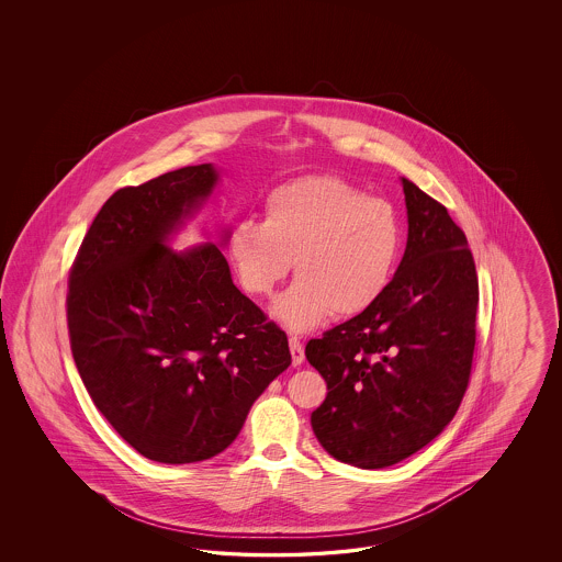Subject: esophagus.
Masks as SVG:
<instances>
[{"instance_id": "1", "label": "esophagus", "mask_w": 562, "mask_h": 562, "mask_svg": "<svg viewBox=\"0 0 562 562\" xmlns=\"http://www.w3.org/2000/svg\"><path fill=\"white\" fill-rule=\"evenodd\" d=\"M290 355H292V364L299 367L303 360H305V350H303V344L296 338V336H290Z\"/></svg>"}]
</instances>
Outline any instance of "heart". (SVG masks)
I'll return each mask as SVG.
<instances>
[{"label":"heart","instance_id":"b5f03b06","mask_svg":"<svg viewBox=\"0 0 562 562\" xmlns=\"http://www.w3.org/2000/svg\"><path fill=\"white\" fill-rule=\"evenodd\" d=\"M261 212V224L240 221L228 231L226 254L251 296H270L294 261L299 278L273 305L290 329H313L331 313L360 315L390 286L404 231L387 200L311 175L273 188Z\"/></svg>","mask_w":562,"mask_h":562}]
</instances>
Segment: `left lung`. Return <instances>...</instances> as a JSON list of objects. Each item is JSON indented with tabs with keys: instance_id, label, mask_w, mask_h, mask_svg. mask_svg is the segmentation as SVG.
Here are the masks:
<instances>
[{
	"instance_id": "obj_1",
	"label": "left lung",
	"mask_w": 562,
	"mask_h": 562,
	"mask_svg": "<svg viewBox=\"0 0 562 562\" xmlns=\"http://www.w3.org/2000/svg\"><path fill=\"white\" fill-rule=\"evenodd\" d=\"M408 243L383 296L308 340L327 383L311 426L325 451L362 470L406 460L460 408L476 346L474 256L447 207L402 179Z\"/></svg>"
}]
</instances>
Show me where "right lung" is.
<instances>
[{"instance_id": "1", "label": "right lung", "mask_w": 562, "mask_h": 562, "mask_svg": "<svg viewBox=\"0 0 562 562\" xmlns=\"http://www.w3.org/2000/svg\"><path fill=\"white\" fill-rule=\"evenodd\" d=\"M216 179L198 165L115 191L69 270V346L86 392L160 463L218 456L290 364L286 334L233 284L216 245L165 247Z\"/></svg>"}]
</instances>
